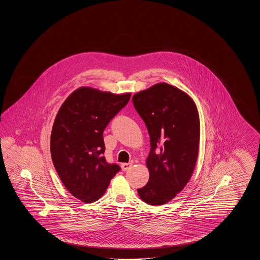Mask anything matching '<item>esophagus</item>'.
<instances>
[{
    "label": "esophagus",
    "instance_id": "obj_1",
    "mask_svg": "<svg viewBox=\"0 0 260 260\" xmlns=\"http://www.w3.org/2000/svg\"><path fill=\"white\" fill-rule=\"evenodd\" d=\"M132 167H133V164H131V162H124V164L121 165V168H122V170H123L124 172L128 171Z\"/></svg>",
    "mask_w": 260,
    "mask_h": 260
}]
</instances>
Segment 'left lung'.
I'll list each match as a JSON object with an SVG mask.
<instances>
[{"label": "left lung", "mask_w": 260, "mask_h": 260, "mask_svg": "<svg viewBox=\"0 0 260 260\" xmlns=\"http://www.w3.org/2000/svg\"><path fill=\"white\" fill-rule=\"evenodd\" d=\"M147 126L151 150L147 184L137 189L142 201L161 206L188 183L198 157L200 121L192 99L177 87L160 83L133 96Z\"/></svg>", "instance_id": "left-lung-1"}]
</instances>
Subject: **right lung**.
Here are the masks:
<instances>
[{"label":"right lung","instance_id":"1","mask_svg":"<svg viewBox=\"0 0 260 260\" xmlns=\"http://www.w3.org/2000/svg\"><path fill=\"white\" fill-rule=\"evenodd\" d=\"M129 99L131 93L80 87L57 112L50 136L52 162L63 185L84 203L98 201L121 170L105 160L103 132Z\"/></svg>","mask_w":260,"mask_h":260}]
</instances>
